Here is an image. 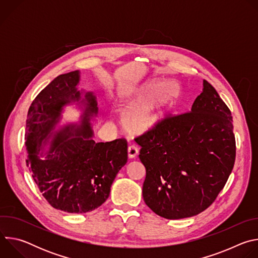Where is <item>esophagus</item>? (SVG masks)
Listing matches in <instances>:
<instances>
[{
  "label": "esophagus",
  "instance_id": "obj_1",
  "mask_svg": "<svg viewBox=\"0 0 258 258\" xmlns=\"http://www.w3.org/2000/svg\"><path fill=\"white\" fill-rule=\"evenodd\" d=\"M127 155L128 158H136L139 155V148L136 145H131L127 148Z\"/></svg>",
  "mask_w": 258,
  "mask_h": 258
}]
</instances>
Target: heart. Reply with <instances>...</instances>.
Wrapping results in <instances>:
<instances>
[{
	"instance_id": "obj_1",
	"label": "heart",
	"mask_w": 258,
	"mask_h": 258,
	"mask_svg": "<svg viewBox=\"0 0 258 258\" xmlns=\"http://www.w3.org/2000/svg\"><path fill=\"white\" fill-rule=\"evenodd\" d=\"M124 125L133 134H144L153 128L169 111L179 97L176 84L145 83L125 90L122 94Z\"/></svg>"
}]
</instances>
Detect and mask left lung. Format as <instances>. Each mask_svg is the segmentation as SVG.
<instances>
[{
  "label": "left lung",
  "mask_w": 258,
  "mask_h": 258,
  "mask_svg": "<svg viewBox=\"0 0 258 258\" xmlns=\"http://www.w3.org/2000/svg\"><path fill=\"white\" fill-rule=\"evenodd\" d=\"M135 141L146 168L144 201L167 219L208 208L235 164L231 110L206 81L190 112L167 115Z\"/></svg>",
  "instance_id": "obj_1"
}]
</instances>
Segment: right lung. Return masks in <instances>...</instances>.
Returning <instances> with one entry per match:
<instances>
[{"mask_svg":"<svg viewBox=\"0 0 258 258\" xmlns=\"http://www.w3.org/2000/svg\"><path fill=\"white\" fill-rule=\"evenodd\" d=\"M79 71L57 77L32 101L27 113L25 145L26 165L48 203L69 213H86L101 206L109 197L110 188L127 161V142L124 138L96 143L90 127V116L97 113L92 93L86 94L88 109L83 130L68 139L69 126L56 134L53 148L45 160L39 154L42 145L52 135L62 107L80 101L77 86Z\"/></svg>","mask_w":258,"mask_h":258,"instance_id":"1","label":"right lung"}]
</instances>
